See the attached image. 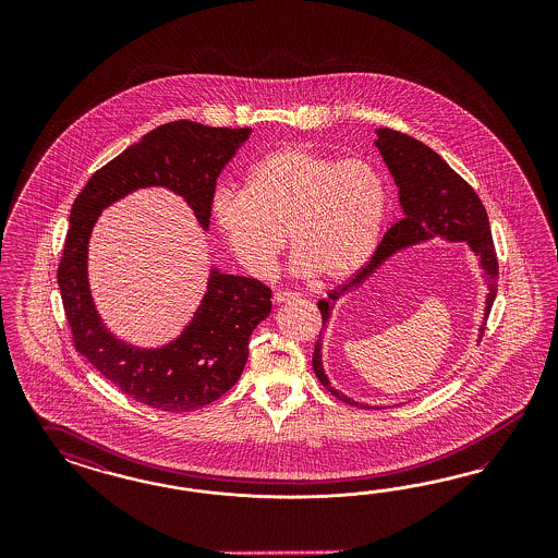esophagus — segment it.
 Masks as SVG:
<instances>
[{
    "label": "esophagus",
    "instance_id": "esophagus-1",
    "mask_svg": "<svg viewBox=\"0 0 558 558\" xmlns=\"http://www.w3.org/2000/svg\"><path fill=\"white\" fill-rule=\"evenodd\" d=\"M294 299H299V292H288V290H278L276 294H274V303H287V301H294Z\"/></svg>",
    "mask_w": 558,
    "mask_h": 558
}]
</instances>
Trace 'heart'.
Here are the masks:
<instances>
[{
  "instance_id": "heart-1",
  "label": "heart",
  "mask_w": 558,
  "mask_h": 558,
  "mask_svg": "<svg viewBox=\"0 0 558 558\" xmlns=\"http://www.w3.org/2000/svg\"><path fill=\"white\" fill-rule=\"evenodd\" d=\"M389 210V184L368 159L290 145L255 161L245 190H219L213 219L236 262L270 274L287 245L292 270L343 282L374 254Z\"/></svg>"
}]
</instances>
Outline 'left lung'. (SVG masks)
Wrapping results in <instances>:
<instances>
[{
	"label": "left lung",
	"mask_w": 558,
	"mask_h": 558,
	"mask_svg": "<svg viewBox=\"0 0 558 558\" xmlns=\"http://www.w3.org/2000/svg\"><path fill=\"white\" fill-rule=\"evenodd\" d=\"M376 135L378 138L374 145L378 147L385 163L389 166L390 175L395 178V184L399 187V203L403 206V219L390 227L372 255L371 262L357 271L350 282L331 290L329 299L319 301L317 306L322 311L323 329L313 352V371L322 380L323 387L339 401L364 407V409H372V407L352 401L343 392L333 389L327 374L323 371V331L327 327L333 304L341 294L360 287L389 257L409 245L422 243L436 235L444 236L448 241H464L469 243L471 252L478 255L481 268L485 271L487 287H489V294L485 301L487 303L485 322L478 329V341H481L485 333L490 306L497 294V280H499V264H497V254L490 236L489 217L473 187L469 186L457 171L439 157L438 153L423 145L422 141L392 129H378Z\"/></svg>",
	"instance_id": "1"
}]
</instances>
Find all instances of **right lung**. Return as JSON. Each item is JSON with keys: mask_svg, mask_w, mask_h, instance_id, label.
<instances>
[{"mask_svg": "<svg viewBox=\"0 0 558 558\" xmlns=\"http://www.w3.org/2000/svg\"><path fill=\"white\" fill-rule=\"evenodd\" d=\"M252 129H215L192 120L157 126L98 169L69 215L57 270L75 350L124 395L143 405L186 413L217 401L239 380L250 338L271 311V290L255 278L213 268L201 306L182 336L161 348H135L101 323L87 280V243L101 210L138 187L180 194L204 231L217 178Z\"/></svg>", "mask_w": 558, "mask_h": 558, "instance_id": "obj_1", "label": "right lung"}]
</instances>
